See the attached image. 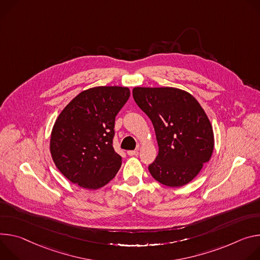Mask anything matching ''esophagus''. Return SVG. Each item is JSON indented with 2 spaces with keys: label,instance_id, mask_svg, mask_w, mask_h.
<instances>
[{
  "label": "esophagus",
  "instance_id": "esophagus-1",
  "mask_svg": "<svg viewBox=\"0 0 260 260\" xmlns=\"http://www.w3.org/2000/svg\"><path fill=\"white\" fill-rule=\"evenodd\" d=\"M127 154H128L129 156H137V155H138V151H137V150H135V151H128Z\"/></svg>",
  "mask_w": 260,
  "mask_h": 260
}]
</instances>
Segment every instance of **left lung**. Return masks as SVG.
<instances>
[{
  "label": "left lung",
  "instance_id": "1",
  "mask_svg": "<svg viewBox=\"0 0 260 260\" xmlns=\"http://www.w3.org/2000/svg\"><path fill=\"white\" fill-rule=\"evenodd\" d=\"M132 94L156 133L159 152L149 165L152 177L168 187L188 184L214 150L213 128L205 110L191 94L176 88H134Z\"/></svg>",
  "mask_w": 260,
  "mask_h": 260
}]
</instances>
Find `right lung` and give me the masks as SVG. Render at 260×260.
I'll list each match as a JSON object with an SVG mask.
<instances>
[{"label": "right lung", "mask_w": 260, "mask_h": 260, "mask_svg": "<svg viewBox=\"0 0 260 260\" xmlns=\"http://www.w3.org/2000/svg\"><path fill=\"white\" fill-rule=\"evenodd\" d=\"M130 97L128 88L96 86L78 94L51 131L50 153L62 174L85 189H99L122 165L112 142L114 121Z\"/></svg>", "instance_id": "obj_1"}]
</instances>
